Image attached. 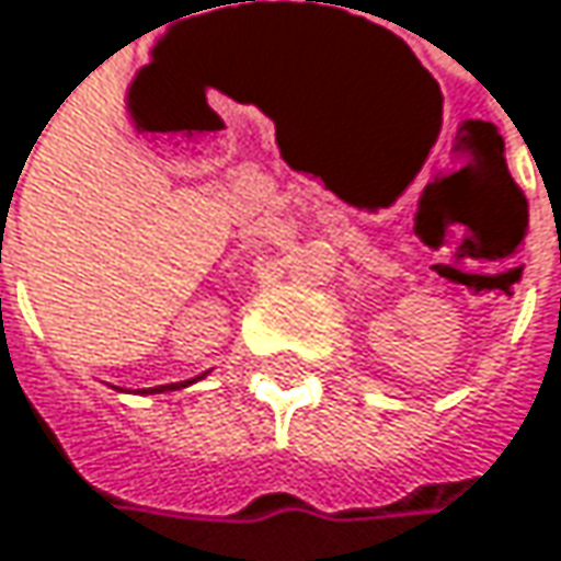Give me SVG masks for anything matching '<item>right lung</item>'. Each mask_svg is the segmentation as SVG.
<instances>
[{"mask_svg": "<svg viewBox=\"0 0 561 561\" xmlns=\"http://www.w3.org/2000/svg\"><path fill=\"white\" fill-rule=\"evenodd\" d=\"M199 378H206V375H199ZM199 378L181 380V383H161V387H149V390H142V393H168V390H181V387H190V383H196Z\"/></svg>", "mask_w": 561, "mask_h": 561, "instance_id": "1", "label": "right lung"}]
</instances>
